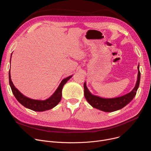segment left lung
Masks as SVG:
<instances>
[{
	"label": "left lung",
	"mask_w": 151,
	"mask_h": 151,
	"mask_svg": "<svg viewBox=\"0 0 151 151\" xmlns=\"http://www.w3.org/2000/svg\"><path fill=\"white\" fill-rule=\"evenodd\" d=\"M138 74L137 79L136 85L133 90L129 93H127L122 96L115 98H103L97 96L93 95L87 87L86 82H84V96L89 103V104L96 109L106 112H111L119 110L130 103L135 97L136 92L139 87L140 72L139 70V65L137 66Z\"/></svg>",
	"instance_id": "left-lung-1"
}]
</instances>
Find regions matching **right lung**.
<instances>
[{"instance_id": "add662e5", "label": "right lung", "mask_w": 151, "mask_h": 151, "mask_svg": "<svg viewBox=\"0 0 151 151\" xmlns=\"http://www.w3.org/2000/svg\"><path fill=\"white\" fill-rule=\"evenodd\" d=\"M12 53L11 54L12 56ZM11 60V57L10 60V63ZM73 76L71 75L69 77H67L63 79L60 83L58 87L57 88L54 94L48 99L45 100H35L32 99L29 97H27L20 91L15 88L14 83L12 82L11 78V73L10 69L9 72V82L11 88L12 90V93L14 95L16 99L18 101L19 103H21L23 106L26 107V108L31 109L36 112H44L47 110H50L52 109L53 107L56 106L61 99L62 96V89L64 85L68 81H69Z\"/></svg>"}]
</instances>
